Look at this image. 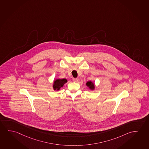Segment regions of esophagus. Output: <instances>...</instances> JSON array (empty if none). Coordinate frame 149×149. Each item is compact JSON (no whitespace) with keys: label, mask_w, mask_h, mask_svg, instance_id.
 Segmentation results:
<instances>
[{"label":"esophagus","mask_w":149,"mask_h":149,"mask_svg":"<svg viewBox=\"0 0 149 149\" xmlns=\"http://www.w3.org/2000/svg\"><path fill=\"white\" fill-rule=\"evenodd\" d=\"M79 81V78H74L73 79V81L74 82H77Z\"/></svg>","instance_id":"34e87169"}]
</instances>
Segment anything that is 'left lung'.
Returning a JSON list of instances; mask_svg holds the SVG:
<instances>
[{
  "label": "left lung",
  "mask_w": 149,
  "mask_h": 149,
  "mask_svg": "<svg viewBox=\"0 0 149 149\" xmlns=\"http://www.w3.org/2000/svg\"><path fill=\"white\" fill-rule=\"evenodd\" d=\"M86 85L91 91H94L95 89V85L94 83L92 81H88L86 83Z\"/></svg>",
  "instance_id": "left-lung-1"
}]
</instances>
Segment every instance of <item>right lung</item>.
<instances>
[{
    "label": "right lung",
    "instance_id": "right-lung-1",
    "mask_svg": "<svg viewBox=\"0 0 149 149\" xmlns=\"http://www.w3.org/2000/svg\"><path fill=\"white\" fill-rule=\"evenodd\" d=\"M67 82V80L66 79H56L53 83L52 88L54 91H59L61 88H63L64 85Z\"/></svg>",
    "mask_w": 149,
    "mask_h": 149
}]
</instances>
